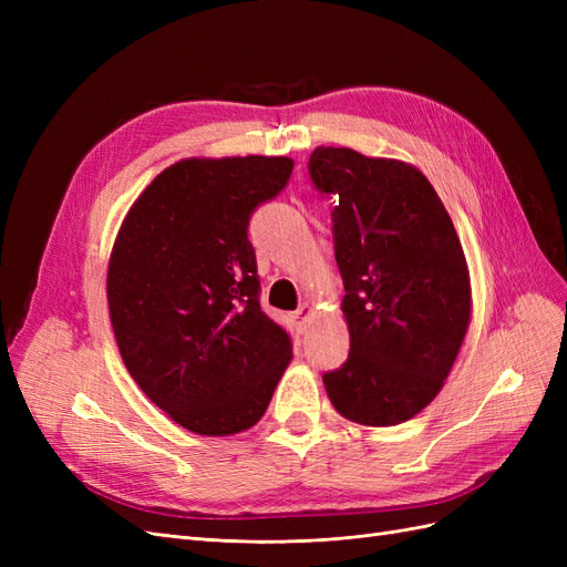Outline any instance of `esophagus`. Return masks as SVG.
Instances as JSON below:
<instances>
[{
    "mask_svg": "<svg viewBox=\"0 0 567 567\" xmlns=\"http://www.w3.org/2000/svg\"><path fill=\"white\" fill-rule=\"evenodd\" d=\"M312 315H315V307H312L310 302H305V305H300V307H298L296 319H298V323H300V329H305L307 321L312 319Z\"/></svg>",
    "mask_w": 567,
    "mask_h": 567,
    "instance_id": "obj_1",
    "label": "esophagus"
}]
</instances>
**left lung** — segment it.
Instances as JSON below:
<instances>
[{
  "mask_svg": "<svg viewBox=\"0 0 567 567\" xmlns=\"http://www.w3.org/2000/svg\"><path fill=\"white\" fill-rule=\"evenodd\" d=\"M310 177L338 203L346 364L323 373L340 416L385 427L414 419L447 379L471 323V277L450 213L419 167L319 146Z\"/></svg>",
  "mask_w": 567,
  "mask_h": 567,
  "instance_id": "1",
  "label": "left lung"
}]
</instances>
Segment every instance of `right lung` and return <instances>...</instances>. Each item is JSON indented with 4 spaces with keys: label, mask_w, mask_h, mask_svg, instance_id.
Returning <instances> with one entry per match:
<instances>
[{
    "label": "right lung",
    "mask_w": 567,
    "mask_h": 567,
    "mask_svg": "<svg viewBox=\"0 0 567 567\" xmlns=\"http://www.w3.org/2000/svg\"><path fill=\"white\" fill-rule=\"evenodd\" d=\"M286 156L186 158L153 179L115 236L106 296L120 357L182 427L225 437L269 406L293 357L260 307L248 221L288 184Z\"/></svg>",
    "instance_id": "add662e5"
}]
</instances>
